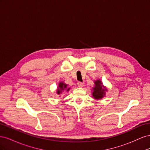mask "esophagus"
<instances>
[{
  "label": "esophagus",
  "mask_w": 150,
  "mask_h": 150,
  "mask_svg": "<svg viewBox=\"0 0 150 150\" xmlns=\"http://www.w3.org/2000/svg\"><path fill=\"white\" fill-rule=\"evenodd\" d=\"M78 87H79V88H82V87H83V86H84V83L78 82Z\"/></svg>",
  "instance_id": "34e87169"
}]
</instances>
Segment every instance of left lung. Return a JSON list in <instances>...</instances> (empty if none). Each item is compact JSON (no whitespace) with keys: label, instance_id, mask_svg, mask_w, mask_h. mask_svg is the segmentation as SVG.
<instances>
[{"label":"left lung","instance_id":"obj_1","mask_svg":"<svg viewBox=\"0 0 150 150\" xmlns=\"http://www.w3.org/2000/svg\"><path fill=\"white\" fill-rule=\"evenodd\" d=\"M94 87L92 88V96L96 99L100 100L106 96V92L108 91L107 88L103 84L102 81L100 79L94 81Z\"/></svg>","mask_w":150,"mask_h":150}]
</instances>
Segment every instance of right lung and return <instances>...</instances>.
Here are the masks:
<instances>
[{
  "instance_id": "1",
  "label": "right lung",
  "mask_w": 150,
  "mask_h": 150,
  "mask_svg": "<svg viewBox=\"0 0 150 150\" xmlns=\"http://www.w3.org/2000/svg\"><path fill=\"white\" fill-rule=\"evenodd\" d=\"M70 88L68 87V85L64 83V82H59L58 84V86L57 88V91L56 93L57 94H61L64 91L65 92H68L70 90Z\"/></svg>"
}]
</instances>
